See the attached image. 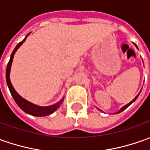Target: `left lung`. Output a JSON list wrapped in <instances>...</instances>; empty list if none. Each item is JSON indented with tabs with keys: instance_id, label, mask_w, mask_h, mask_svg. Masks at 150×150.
Masks as SVG:
<instances>
[{
	"instance_id": "obj_1",
	"label": "left lung",
	"mask_w": 150,
	"mask_h": 150,
	"mask_svg": "<svg viewBox=\"0 0 150 150\" xmlns=\"http://www.w3.org/2000/svg\"><path fill=\"white\" fill-rule=\"evenodd\" d=\"M135 47H137V46L135 45ZM137 48H138V47H137ZM139 94H138V95H137V96L135 97V98H134V99H133V100L131 101V102H130V103H128V104H126V105H125V106H124V107H123V108H121V109L119 110V111H118L117 112V113H120V112H122V111H124V110L125 109H126V108H128V107H129V106H130V105L131 104V103H134V102H135V100H136V98H138V96H139Z\"/></svg>"
}]
</instances>
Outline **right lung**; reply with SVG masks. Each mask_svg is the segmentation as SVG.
<instances>
[{"instance_id": "obj_1", "label": "right lung", "mask_w": 150, "mask_h": 150, "mask_svg": "<svg viewBox=\"0 0 150 150\" xmlns=\"http://www.w3.org/2000/svg\"><path fill=\"white\" fill-rule=\"evenodd\" d=\"M28 33L27 36L24 38V39L23 41H21L19 43L17 44V46L15 47V48L14 49V51L12 52L11 53V58H10V61L7 64L6 67V83L7 85H8V88L10 89V92H11V95L13 97V98L15 99V103H17V105L19 106V108L23 110L24 112H25L26 113L30 114L32 116H35V117H45V116H48L50 114H52V112H54L56 110L59 108V107L61 106L63 101H64V98H62L61 100L59 101L58 103H55L53 105H51V106H47V107H41V106H38V105H35L28 102L26 99L23 98L22 97L19 95L18 93L15 91V89L13 87L12 83L11 82V79H10V72H11V64H12V62H13V58H14V55H15V52L18 50L20 46L22 45L24 43L27 37L29 35Z\"/></svg>"}]
</instances>
